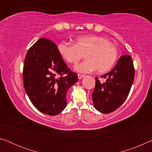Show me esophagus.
<instances>
[{"mask_svg": "<svg viewBox=\"0 0 152 152\" xmlns=\"http://www.w3.org/2000/svg\"><path fill=\"white\" fill-rule=\"evenodd\" d=\"M84 76H85V75H82V74H78V77L79 79H82V78H84Z\"/></svg>", "mask_w": 152, "mask_h": 152, "instance_id": "34e87169", "label": "esophagus"}]
</instances>
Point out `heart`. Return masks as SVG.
Wrapping results in <instances>:
<instances>
[{
  "label": "heart",
  "mask_w": 152,
  "mask_h": 152,
  "mask_svg": "<svg viewBox=\"0 0 152 152\" xmlns=\"http://www.w3.org/2000/svg\"><path fill=\"white\" fill-rule=\"evenodd\" d=\"M58 50L64 60L70 64L78 63L85 54L86 60L74 67L76 71L82 73L96 70L99 73L107 72L114 66L118 57L116 46L107 38L98 35L79 37L75 44L61 42Z\"/></svg>",
  "instance_id": "obj_1"
}]
</instances>
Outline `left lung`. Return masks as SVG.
Here are the masks:
<instances>
[{
	"label": "left lung",
	"mask_w": 152,
	"mask_h": 152,
	"mask_svg": "<svg viewBox=\"0 0 152 152\" xmlns=\"http://www.w3.org/2000/svg\"><path fill=\"white\" fill-rule=\"evenodd\" d=\"M104 83L96 78L92 94L94 108L102 113H110L118 109L127 99L135 77L132 58L121 57L116 66L109 73L101 76Z\"/></svg>",
	"instance_id": "obj_1"
}]
</instances>
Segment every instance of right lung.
I'll return each instance as SVG.
<instances>
[{
  "label": "right lung",
  "instance_id": "1",
  "mask_svg": "<svg viewBox=\"0 0 152 152\" xmlns=\"http://www.w3.org/2000/svg\"><path fill=\"white\" fill-rule=\"evenodd\" d=\"M25 92L36 109L56 115L67 105L68 89L78 82L50 39L42 38L28 50L23 72Z\"/></svg>",
  "mask_w": 152,
  "mask_h": 152
}]
</instances>
